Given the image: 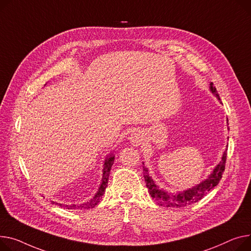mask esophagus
Listing matches in <instances>:
<instances>
[{
	"instance_id": "1",
	"label": "esophagus",
	"mask_w": 251,
	"mask_h": 251,
	"mask_svg": "<svg viewBox=\"0 0 251 251\" xmlns=\"http://www.w3.org/2000/svg\"><path fill=\"white\" fill-rule=\"evenodd\" d=\"M129 140H130V142L134 145V146H139V145H141V143H142V141L144 140V134H143V132H141V131H138V130H135V131H133L131 134H130V136H129Z\"/></svg>"
}]
</instances>
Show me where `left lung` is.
Instances as JSON below:
<instances>
[{
	"label": "left lung",
	"instance_id": "left-lung-1",
	"mask_svg": "<svg viewBox=\"0 0 251 251\" xmlns=\"http://www.w3.org/2000/svg\"><path fill=\"white\" fill-rule=\"evenodd\" d=\"M209 90L217 99L219 100L220 102V97L218 93H217L213 82H210ZM227 123H228V120H227ZM226 152H227V149H225V151L223 152L220 162L215 166L213 171L205 179H203L200 183H197L196 186L192 188L183 190L181 192H176V193H171L166 190L159 188V186L152 178V176H150L147 166L144 164V162H142L144 178H145L146 187L148 189L149 195L151 196L152 199H154V201L159 206H164L169 208L186 207L200 201V200H201L209 191L214 189L219 183L222 177L223 172L225 170V162H226V155H227Z\"/></svg>",
	"mask_w": 251,
	"mask_h": 251
}]
</instances>
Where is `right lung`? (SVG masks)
I'll return each mask as SVG.
<instances>
[{
	"label": "right lung",
	"instance_id": "right-lung-1",
	"mask_svg": "<svg viewBox=\"0 0 251 251\" xmlns=\"http://www.w3.org/2000/svg\"><path fill=\"white\" fill-rule=\"evenodd\" d=\"M115 160V155L114 152H110L105 160H104V164H103V171H102V181L101 185H100L98 191L96 192V194L94 195V197L90 200V201L83 202L81 204H73V205H66V204H60V203H55L53 201H51L52 204H56L61 208H66V209H92L95 206L98 205V203L100 202V200L102 199V196L104 195L106 188L108 186V179H109V176H110V171L112 169V165L114 163Z\"/></svg>",
	"mask_w": 251,
	"mask_h": 251
}]
</instances>
